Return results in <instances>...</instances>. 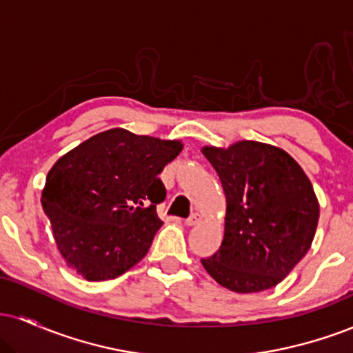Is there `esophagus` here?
Here are the masks:
<instances>
[{
  "label": "esophagus",
  "instance_id": "obj_1",
  "mask_svg": "<svg viewBox=\"0 0 353 353\" xmlns=\"http://www.w3.org/2000/svg\"><path fill=\"white\" fill-rule=\"evenodd\" d=\"M199 222H202V216L199 212H194L192 216H190L188 221H185V224L189 225V228H192V225H197L199 224Z\"/></svg>",
  "mask_w": 353,
  "mask_h": 353
}]
</instances>
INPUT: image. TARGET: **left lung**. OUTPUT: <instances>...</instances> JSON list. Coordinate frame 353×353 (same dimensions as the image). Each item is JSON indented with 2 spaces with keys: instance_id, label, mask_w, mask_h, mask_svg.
Returning a JSON list of instances; mask_svg holds the SVG:
<instances>
[{
  "instance_id": "1",
  "label": "left lung",
  "mask_w": 353,
  "mask_h": 353,
  "mask_svg": "<svg viewBox=\"0 0 353 353\" xmlns=\"http://www.w3.org/2000/svg\"><path fill=\"white\" fill-rule=\"evenodd\" d=\"M225 194L224 239L202 265L237 294L282 282L309 252L319 224V201L297 161L277 145L237 141L201 149Z\"/></svg>"
}]
</instances>
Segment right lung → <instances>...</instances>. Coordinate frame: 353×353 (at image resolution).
I'll list each match as a JSON object with an SVG mask.
<instances>
[{
    "label": "right lung",
    "instance_id": "1",
    "mask_svg": "<svg viewBox=\"0 0 353 353\" xmlns=\"http://www.w3.org/2000/svg\"><path fill=\"white\" fill-rule=\"evenodd\" d=\"M182 141L108 129L61 156L46 176L41 204L61 257L86 281L119 277L148 254L161 225L159 176Z\"/></svg>",
    "mask_w": 353,
    "mask_h": 353
}]
</instances>
